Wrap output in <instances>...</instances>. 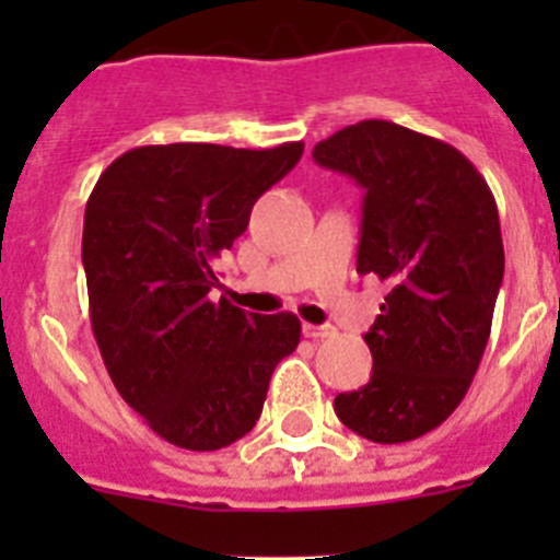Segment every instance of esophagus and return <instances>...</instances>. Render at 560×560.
I'll return each mask as SVG.
<instances>
[{"label": "esophagus", "mask_w": 560, "mask_h": 560, "mask_svg": "<svg viewBox=\"0 0 560 560\" xmlns=\"http://www.w3.org/2000/svg\"><path fill=\"white\" fill-rule=\"evenodd\" d=\"M303 334L308 336V339H330V336H336V328L334 325H303Z\"/></svg>", "instance_id": "34e87169"}]
</instances>
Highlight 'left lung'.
I'll list each match as a JSON object with an SVG mask.
<instances>
[{
  "label": "left lung",
  "mask_w": 560,
  "mask_h": 560,
  "mask_svg": "<svg viewBox=\"0 0 560 560\" xmlns=\"http://www.w3.org/2000/svg\"><path fill=\"white\" fill-rule=\"evenodd\" d=\"M314 160L364 187L355 269L389 285L364 334L373 375L334 409L373 443L418 440L459 407L491 336L504 275L497 201L457 148L389 120L341 128Z\"/></svg>",
  "instance_id": "8db88e82"
}]
</instances>
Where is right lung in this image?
Here are the masks:
<instances>
[{
	"mask_svg": "<svg viewBox=\"0 0 560 560\" xmlns=\"http://www.w3.org/2000/svg\"><path fill=\"white\" fill-rule=\"evenodd\" d=\"M173 142L131 148L101 173L83 215L89 319L114 387L162 440L215 452L252 432L300 319L212 300L215 264L255 201L303 156Z\"/></svg>",
	"mask_w": 560,
	"mask_h": 560,
	"instance_id": "obj_1",
	"label": "right lung"
}]
</instances>
